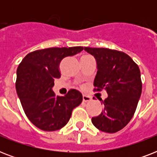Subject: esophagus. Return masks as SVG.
Instances as JSON below:
<instances>
[{"label": "esophagus", "instance_id": "34e87169", "mask_svg": "<svg viewBox=\"0 0 157 157\" xmlns=\"http://www.w3.org/2000/svg\"><path fill=\"white\" fill-rule=\"evenodd\" d=\"M90 101H91V98L90 97V96L83 95V102L87 103V102H90Z\"/></svg>", "mask_w": 157, "mask_h": 157}]
</instances>
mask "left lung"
<instances>
[{
    "instance_id": "left-lung-1",
    "label": "left lung",
    "mask_w": 157,
    "mask_h": 157,
    "mask_svg": "<svg viewBox=\"0 0 157 157\" xmlns=\"http://www.w3.org/2000/svg\"><path fill=\"white\" fill-rule=\"evenodd\" d=\"M94 57L97 74L94 81L95 90L104 89L107 98L102 101L104 109L92 118L99 130L116 133L126 125L134 116L142 93L140 70L134 60L124 52L107 48L85 47Z\"/></svg>"
}]
</instances>
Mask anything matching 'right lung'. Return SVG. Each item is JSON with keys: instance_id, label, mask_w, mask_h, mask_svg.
Wrapping results in <instances>:
<instances>
[{"instance_id": "add662e5", "label": "right lung", "mask_w": 157, "mask_h": 157, "mask_svg": "<svg viewBox=\"0 0 157 157\" xmlns=\"http://www.w3.org/2000/svg\"><path fill=\"white\" fill-rule=\"evenodd\" d=\"M84 50L82 46L48 48L31 52L17 69L16 91L30 121L45 131L65 126L71 112L82 102V94L71 90L64 96H55L54 79L60 77L59 64L64 58Z\"/></svg>"}]
</instances>
